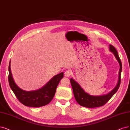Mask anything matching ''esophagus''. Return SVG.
Segmentation results:
<instances>
[{
    "instance_id": "1",
    "label": "esophagus",
    "mask_w": 130,
    "mask_h": 130,
    "mask_svg": "<svg viewBox=\"0 0 130 130\" xmlns=\"http://www.w3.org/2000/svg\"><path fill=\"white\" fill-rule=\"evenodd\" d=\"M72 74V71L70 70H66L64 73V76L66 77H69Z\"/></svg>"
}]
</instances>
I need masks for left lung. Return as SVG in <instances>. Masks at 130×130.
I'll return each mask as SVG.
<instances>
[{"label":"left lung","mask_w":130,"mask_h":130,"mask_svg":"<svg viewBox=\"0 0 130 130\" xmlns=\"http://www.w3.org/2000/svg\"><path fill=\"white\" fill-rule=\"evenodd\" d=\"M110 51L113 53L116 59L119 62L120 65V69L119 71L118 81L117 86L110 93L105 95L94 96L89 95L84 91L83 89L80 87L79 85L73 79H70V83L72 87L74 97L76 101L78 103L82 106L86 108H97L103 106L108 102L110 98L113 96L114 94L117 91L119 88L120 82H121V73L122 70V64L119 56L118 54V52L116 48L112 46L110 44Z\"/></svg>","instance_id":"1"}]
</instances>
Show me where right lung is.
<instances>
[{
  "label": "right lung",
  "mask_w": 130,
  "mask_h": 130,
  "mask_svg": "<svg viewBox=\"0 0 130 130\" xmlns=\"http://www.w3.org/2000/svg\"><path fill=\"white\" fill-rule=\"evenodd\" d=\"M8 72V82L12 90L22 104L30 107H40L50 103L55 95L58 84L63 77V73H61L53 77L40 89L33 91H26L19 88L15 83L11 73L10 62Z\"/></svg>",
  "instance_id": "obj_1"
}]
</instances>
